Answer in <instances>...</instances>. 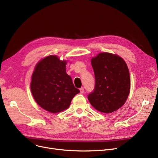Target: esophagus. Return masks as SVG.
<instances>
[{
	"label": "esophagus",
	"mask_w": 158,
	"mask_h": 158,
	"mask_svg": "<svg viewBox=\"0 0 158 158\" xmlns=\"http://www.w3.org/2000/svg\"><path fill=\"white\" fill-rule=\"evenodd\" d=\"M80 92H81V94H83L85 92L84 88H80Z\"/></svg>",
	"instance_id": "1"
}]
</instances>
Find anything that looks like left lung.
Returning a JSON list of instances; mask_svg holds the SVG:
<instances>
[{"label": "left lung", "mask_w": 158, "mask_h": 158, "mask_svg": "<svg viewBox=\"0 0 158 158\" xmlns=\"http://www.w3.org/2000/svg\"><path fill=\"white\" fill-rule=\"evenodd\" d=\"M95 88L88 98L95 108L105 113L117 111L126 102L131 81L127 66L117 55L103 52L92 59Z\"/></svg>", "instance_id": "obj_1"}]
</instances>
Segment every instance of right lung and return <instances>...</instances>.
<instances>
[{"instance_id": "right-lung-1", "label": "right lung", "mask_w": 158, "mask_h": 158, "mask_svg": "<svg viewBox=\"0 0 158 158\" xmlns=\"http://www.w3.org/2000/svg\"><path fill=\"white\" fill-rule=\"evenodd\" d=\"M66 64L56 56H49L36 64L32 76L31 89L35 101L52 113L67 109L80 92L66 73Z\"/></svg>"}]
</instances>
